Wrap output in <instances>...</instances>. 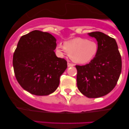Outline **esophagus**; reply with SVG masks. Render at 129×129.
<instances>
[{
    "mask_svg": "<svg viewBox=\"0 0 129 129\" xmlns=\"http://www.w3.org/2000/svg\"><path fill=\"white\" fill-rule=\"evenodd\" d=\"M75 66V64H73V63H70L69 61V62H68V67H72V66Z\"/></svg>",
    "mask_w": 129,
    "mask_h": 129,
    "instance_id": "1",
    "label": "esophagus"
}]
</instances>
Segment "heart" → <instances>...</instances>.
Returning a JSON list of instances; mask_svg holds the SVG:
<instances>
[{"mask_svg":"<svg viewBox=\"0 0 129 129\" xmlns=\"http://www.w3.org/2000/svg\"><path fill=\"white\" fill-rule=\"evenodd\" d=\"M61 54H68L72 60L79 64L87 63L94 59L99 50V46L93 40L77 38L56 46Z\"/></svg>","mask_w":129,"mask_h":129,"instance_id":"obj_1","label":"heart"}]
</instances>
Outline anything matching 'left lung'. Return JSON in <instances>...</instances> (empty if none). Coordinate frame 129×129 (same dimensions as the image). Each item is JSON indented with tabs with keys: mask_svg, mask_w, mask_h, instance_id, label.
Segmentation results:
<instances>
[{
	"mask_svg": "<svg viewBox=\"0 0 129 129\" xmlns=\"http://www.w3.org/2000/svg\"><path fill=\"white\" fill-rule=\"evenodd\" d=\"M98 41L94 59L84 66L76 65L79 90L89 98L105 96L115 87L121 71V58L114 39L100 31L89 33Z\"/></svg>",
	"mask_w": 129,
	"mask_h": 129,
	"instance_id": "left-lung-1",
	"label": "left lung"
}]
</instances>
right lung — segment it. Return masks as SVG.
Masks as SVG:
<instances>
[{"mask_svg": "<svg viewBox=\"0 0 129 129\" xmlns=\"http://www.w3.org/2000/svg\"><path fill=\"white\" fill-rule=\"evenodd\" d=\"M56 39L47 32L33 30L21 37L13 57L15 77L23 89L36 96H47L57 89L67 61L54 50Z\"/></svg>", "mask_w": 129, "mask_h": 129, "instance_id": "right-lung-1", "label": "right lung"}]
</instances>
